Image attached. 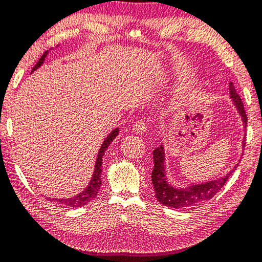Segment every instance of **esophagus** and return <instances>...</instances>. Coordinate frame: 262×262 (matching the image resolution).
Returning <instances> with one entry per match:
<instances>
[{
    "label": "esophagus",
    "instance_id": "esophagus-1",
    "mask_svg": "<svg viewBox=\"0 0 262 262\" xmlns=\"http://www.w3.org/2000/svg\"><path fill=\"white\" fill-rule=\"evenodd\" d=\"M132 130H134L135 134L141 135L147 130V125H146V123L143 122V121H137L134 124V127H132Z\"/></svg>",
    "mask_w": 262,
    "mask_h": 262
}]
</instances>
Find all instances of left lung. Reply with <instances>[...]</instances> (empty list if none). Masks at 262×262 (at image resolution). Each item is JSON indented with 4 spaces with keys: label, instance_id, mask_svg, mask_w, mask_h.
Here are the masks:
<instances>
[{
    "label": "left lung",
    "instance_id": "left-lung-1",
    "mask_svg": "<svg viewBox=\"0 0 262 262\" xmlns=\"http://www.w3.org/2000/svg\"><path fill=\"white\" fill-rule=\"evenodd\" d=\"M230 94L231 98L234 102V105L237 106L238 113L242 116L244 125H247V115L244 109V104L240 96L235 92L232 82H230ZM246 140L243 141V146H245ZM153 160H154V168L152 170V183L156 192L157 200L161 204L166 205L169 208H187L191 205L200 204L205 201L212 199L218 191H220L224 184L228 181L230 175L233 173L232 169L229 174H226L224 178H221L213 181H209L201 184H192L189 188H174L173 186L167 182L166 170H165V153L162 145L160 147H157L153 151ZM238 166V164H237ZM234 168L237 167L234 166Z\"/></svg>",
    "mask_w": 262,
    "mask_h": 262
}]
</instances>
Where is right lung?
I'll return each mask as SVG.
<instances>
[{"label": "right lung", "mask_w": 262, "mask_h": 262, "mask_svg": "<svg viewBox=\"0 0 262 262\" xmlns=\"http://www.w3.org/2000/svg\"><path fill=\"white\" fill-rule=\"evenodd\" d=\"M47 52L49 51H46V52L41 55V58L38 60V62L34 65V67L32 68V71H36L38 67H40L42 63H44V60L47 55ZM118 135V128H115L113 130V132L106 137L103 141L102 146L100 148V151H98L97 154V159H96V165H95V169H94V174H93V178L91 180V182H89L88 187L85 188L83 191H81L80 194H78L76 196H73L71 199H57V200H53L55 202H59L60 204L65 205V207H71V208H80V207H83L87 203L91 202L92 200H94L97 195L98 190H100L101 188V173H102V161H103V156H104V152L106 151V148L109 147V145L113 143V140L117 137Z\"/></svg>", "instance_id": "right-lung-1"}]
</instances>
